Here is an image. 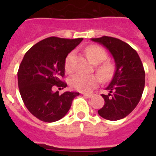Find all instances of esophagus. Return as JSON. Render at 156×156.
Masks as SVG:
<instances>
[{"label":"esophagus","mask_w":156,"mask_h":156,"mask_svg":"<svg viewBox=\"0 0 156 156\" xmlns=\"http://www.w3.org/2000/svg\"><path fill=\"white\" fill-rule=\"evenodd\" d=\"M83 95H84V96H86L87 98L92 97V94H90V93H83Z\"/></svg>","instance_id":"34e87169"}]
</instances>
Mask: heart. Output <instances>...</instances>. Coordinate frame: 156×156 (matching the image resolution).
Listing matches in <instances>:
<instances>
[{
  "label": "heart",
  "instance_id": "obj_1",
  "mask_svg": "<svg viewBox=\"0 0 156 156\" xmlns=\"http://www.w3.org/2000/svg\"><path fill=\"white\" fill-rule=\"evenodd\" d=\"M86 53L88 58L94 64H99L102 62L106 58V52L102 48L97 45H90L87 48ZM73 52L69 54L65 61V69L67 72H71L73 68L71 65V61L73 58ZM98 72L103 76L104 78H108L111 73L112 66L108 63H104L98 67ZM100 83V78L97 75H85L82 73H77L73 75L70 79V85L76 90L79 91H90L95 87H97Z\"/></svg>",
  "mask_w": 156,
  "mask_h": 156
}]
</instances>
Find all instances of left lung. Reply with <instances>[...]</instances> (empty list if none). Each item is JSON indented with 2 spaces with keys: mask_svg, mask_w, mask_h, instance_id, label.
I'll return each mask as SVG.
<instances>
[{
  "mask_svg": "<svg viewBox=\"0 0 156 156\" xmlns=\"http://www.w3.org/2000/svg\"><path fill=\"white\" fill-rule=\"evenodd\" d=\"M108 50L113 57L116 70L101 95L104 105L98 110L103 118L118 121L126 117L139 103L145 86V71L138 52L128 44L116 38L103 36L91 39Z\"/></svg>",
  "mask_w": 156,
  "mask_h": 156,
  "instance_id": "1",
  "label": "left lung"
}]
</instances>
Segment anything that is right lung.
<instances>
[{
    "instance_id": "obj_1",
    "label": "right lung",
    "mask_w": 156,
    "mask_h": 156,
    "mask_svg": "<svg viewBox=\"0 0 156 156\" xmlns=\"http://www.w3.org/2000/svg\"><path fill=\"white\" fill-rule=\"evenodd\" d=\"M83 39L48 37L26 52L18 71L19 92L23 103L33 116L44 122H54L68 112L78 92L66 91L60 95L52 88L66 87L61 80L65 75L67 55Z\"/></svg>"
}]
</instances>
